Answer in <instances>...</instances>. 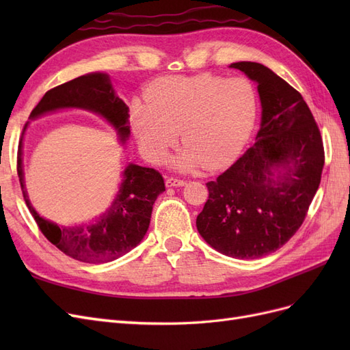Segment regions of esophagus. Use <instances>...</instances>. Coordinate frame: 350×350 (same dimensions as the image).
Instances as JSON below:
<instances>
[{
	"label": "esophagus",
	"mask_w": 350,
	"mask_h": 350,
	"mask_svg": "<svg viewBox=\"0 0 350 350\" xmlns=\"http://www.w3.org/2000/svg\"><path fill=\"white\" fill-rule=\"evenodd\" d=\"M187 181H184V179H179V178H174V176H169L166 178V187L172 188V187H183L185 185Z\"/></svg>",
	"instance_id": "1"
}]
</instances>
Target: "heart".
I'll list each match as a JSON object with an SVG mask.
<instances>
[{
  "label": "heart",
  "instance_id": "1",
  "mask_svg": "<svg viewBox=\"0 0 350 350\" xmlns=\"http://www.w3.org/2000/svg\"><path fill=\"white\" fill-rule=\"evenodd\" d=\"M146 103H133L130 120L143 153L163 163L181 131L184 150L175 166L217 169L245 147L257 121V92L247 79L216 74L166 76L153 81Z\"/></svg>",
  "mask_w": 350,
  "mask_h": 350
}]
</instances>
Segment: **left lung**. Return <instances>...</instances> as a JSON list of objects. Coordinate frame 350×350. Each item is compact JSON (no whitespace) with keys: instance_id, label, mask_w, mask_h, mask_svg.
Here are the masks:
<instances>
[{"instance_id":"1","label":"left lung","mask_w":350,"mask_h":350,"mask_svg":"<svg viewBox=\"0 0 350 350\" xmlns=\"http://www.w3.org/2000/svg\"><path fill=\"white\" fill-rule=\"evenodd\" d=\"M230 67L258 83L261 125L257 142L206 184L208 198L196 225L219 252L254 260L301 228L321 181L324 146L308 105L289 83L258 62Z\"/></svg>"}]
</instances>
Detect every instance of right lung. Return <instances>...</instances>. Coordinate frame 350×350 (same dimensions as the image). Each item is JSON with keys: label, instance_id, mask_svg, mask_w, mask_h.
Wrapping results in <instances>:
<instances>
[{"label": "right lung", "instance_id": "obj_1", "mask_svg": "<svg viewBox=\"0 0 350 350\" xmlns=\"http://www.w3.org/2000/svg\"><path fill=\"white\" fill-rule=\"evenodd\" d=\"M62 108H81L102 115L118 133L121 142L130 135V109L116 96L107 74L93 72L48 90L31 111L35 120ZM27 124L23 129V134ZM23 140V135H22ZM22 140L17 150V174L26 204L45 238L66 254L83 262H108L131 251L144 238L150 225L153 204L165 191L163 176L153 167L130 163L122 172L120 191L111 207L90 224L58 226L40 217L31 207L23 181Z\"/></svg>", "mask_w": 350, "mask_h": 350}]
</instances>
